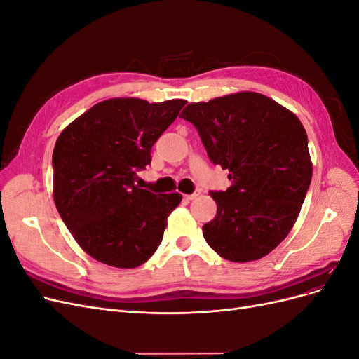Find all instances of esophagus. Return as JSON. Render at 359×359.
I'll use <instances>...</instances> for the list:
<instances>
[{
  "label": "esophagus",
  "mask_w": 359,
  "mask_h": 359,
  "mask_svg": "<svg viewBox=\"0 0 359 359\" xmlns=\"http://www.w3.org/2000/svg\"><path fill=\"white\" fill-rule=\"evenodd\" d=\"M201 194V191L198 190V191H194V193H191V194H184V199L186 201H193V199H196L198 196Z\"/></svg>",
  "instance_id": "esophagus-1"
}]
</instances>
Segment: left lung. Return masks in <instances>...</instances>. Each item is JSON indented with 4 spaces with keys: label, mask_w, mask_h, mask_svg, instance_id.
<instances>
[{
    "label": "left lung",
    "mask_w": 359,
    "mask_h": 359,
    "mask_svg": "<svg viewBox=\"0 0 359 359\" xmlns=\"http://www.w3.org/2000/svg\"><path fill=\"white\" fill-rule=\"evenodd\" d=\"M181 116L196 127L214 165L231 172L232 186L211 191L217 214L202 227L205 241L231 262L266 256L295 224L311 182L298 116L252 91L190 103Z\"/></svg>",
    "instance_id": "obj_1"
}]
</instances>
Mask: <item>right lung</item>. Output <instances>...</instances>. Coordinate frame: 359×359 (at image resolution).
I'll return each instance as SVG.
<instances>
[{"mask_svg":"<svg viewBox=\"0 0 359 359\" xmlns=\"http://www.w3.org/2000/svg\"><path fill=\"white\" fill-rule=\"evenodd\" d=\"M186 100L127 97L94 104L62 130L52 154L53 201L83 252L115 268H136L156 253L180 193L135 184L151 148Z\"/></svg>","mask_w":359,"mask_h":359,"instance_id":"add662e5","label":"right lung"}]
</instances>
